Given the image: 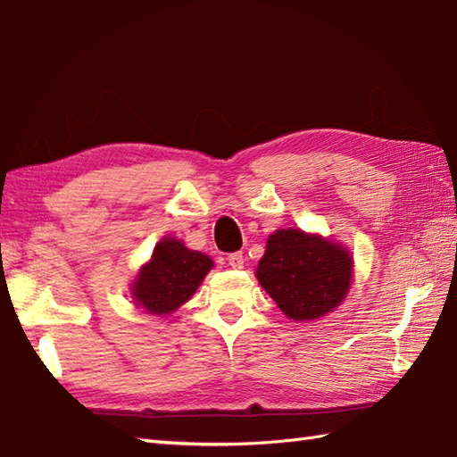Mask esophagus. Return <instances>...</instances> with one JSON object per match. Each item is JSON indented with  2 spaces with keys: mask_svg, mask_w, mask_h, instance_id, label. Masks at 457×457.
I'll use <instances>...</instances> for the list:
<instances>
[{
  "mask_svg": "<svg viewBox=\"0 0 457 457\" xmlns=\"http://www.w3.org/2000/svg\"><path fill=\"white\" fill-rule=\"evenodd\" d=\"M227 262H228V266L235 268V270L245 268V256H242V252H235V254H228Z\"/></svg>",
  "mask_w": 457,
  "mask_h": 457,
  "instance_id": "34e87169",
  "label": "esophagus"
}]
</instances>
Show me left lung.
I'll return each instance as SVG.
<instances>
[{"label":"left lung","instance_id":"1","mask_svg":"<svg viewBox=\"0 0 457 457\" xmlns=\"http://www.w3.org/2000/svg\"><path fill=\"white\" fill-rule=\"evenodd\" d=\"M350 252L319 235L281 228L270 235L256 278L293 320H314L334 311L352 286Z\"/></svg>","mask_w":457,"mask_h":457}]
</instances>
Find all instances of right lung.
Segmentation results:
<instances>
[{"label": "right lung", "instance_id": "add662e5", "mask_svg": "<svg viewBox=\"0 0 457 457\" xmlns=\"http://www.w3.org/2000/svg\"><path fill=\"white\" fill-rule=\"evenodd\" d=\"M212 260L176 238H162L133 283V299L150 314H170L197 291Z\"/></svg>", "mask_w": 457, "mask_h": 457}]
</instances>
